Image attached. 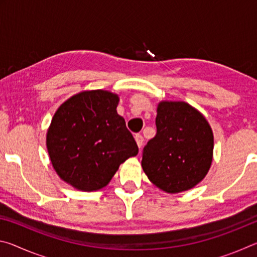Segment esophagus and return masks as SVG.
I'll list each match as a JSON object with an SVG mask.
<instances>
[{"label": "esophagus", "instance_id": "esophagus-1", "mask_svg": "<svg viewBox=\"0 0 257 257\" xmlns=\"http://www.w3.org/2000/svg\"><path fill=\"white\" fill-rule=\"evenodd\" d=\"M135 141H136V143H137V145H138L139 149H142V146H143V143H144V138H143L142 135L137 134L136 136H135Z\"/></svg>", "mask_w": 257, "mask_h": 257}]
</instances>
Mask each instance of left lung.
Wrapping results in <instances>:
<instances>
[{
  "mask_svg": "<svg viewBox=\"0 0 257 257\" xmlns=\"http://www.w3.org/2000/svg\"><path fill=\"white\" fill-rule=\"evenodd\" d=\"M155 124V137L143 150V170L167 193L193 188L205 178L213 159V133L205 116L186 102L162 101Z\"/></svg>",
  "mask_w": 257,
  "mask_h": 257,
  "instance_id": "8db88e82",
  "label": "left lung"
}]
</instances>
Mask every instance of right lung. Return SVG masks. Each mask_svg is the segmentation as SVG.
<instances>
[{"label":"right lung","instance_id":"add662e5","mask_svg":"<svg viewBox=\"0 0 257 257\" xmlns=\"http://www.w3.org/2000/svg\"><path fill=\"white\" fill-rule=\"evenodd\" d=\"M119 96L85 90L54 113L46 135L51 163L58 176L82 191L105 187L121 163L138 154L125 121L116 112Z\"/></svg>","mask_w":257,"mask_h":257}]
</instances>
